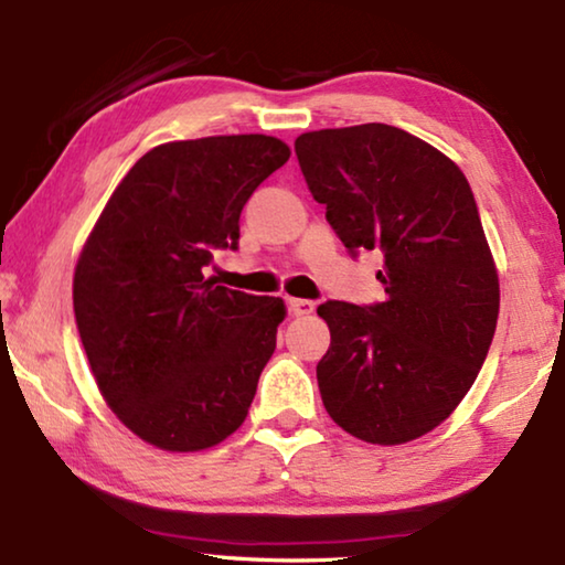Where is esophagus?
I'll return each instance as SVG.
<instances>
[{"mask_svg": "<svg viewBox=\"0 0 565 565\" xmlns=\"http://www.w3.org/2000/svg\"><path fill=\"white\" fill-rule=\"evenodd\" d=\"M313 308H316L313 300H306V298H288V311H290L292 316H308V313H313Z\"/></svg>", "mask_w": 565, "mask_h": 565, "instance_id": "obj_1", "label": "esophagus"}]
</instances>
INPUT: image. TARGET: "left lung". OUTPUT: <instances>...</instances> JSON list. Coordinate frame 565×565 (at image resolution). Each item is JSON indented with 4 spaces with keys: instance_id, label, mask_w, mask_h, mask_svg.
<instances>
[{
    "instance_id": "left-lung-1",
    "label": "left lung",
    "mask_w": 565,
    "mask_h": 565,
    "mask_svg": "<svg viewBox=\"0 0 565 565\" xmlns=\"http://www.w3.org/2000/svg\"><path fill=\"white\" fill-rule=\"evenodd\" d=\"M296 153L352 257L383 254L381 303L319 306L323 406L373 445L427 435L470 391L497 331L499 275L473 190L435 146L385 122L311 130Z\"/></svg>"
}]
</instances>
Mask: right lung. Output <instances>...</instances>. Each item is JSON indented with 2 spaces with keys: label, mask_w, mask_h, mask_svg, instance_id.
Here are the masks:
<instances>
[{
  "label": "right lung",
  "mask_w": 565,
  "mask_h": 565,
  "mask_svg": "<svg viewBox=\"0 0 565 565\" xmlns=\"http://www.w3.org/2000/svg\"><path fill=\"white\" fill-rule=\"evenodd\" d=\"M290 159L273 136L161 143L107 200L74 273V316L92 375L126 427L198 452L242 427L285 319L280 298L205 277L238 249L252 192Z\"/></svg>",
  "instance_id": "add662e5"
}]
</instances>
